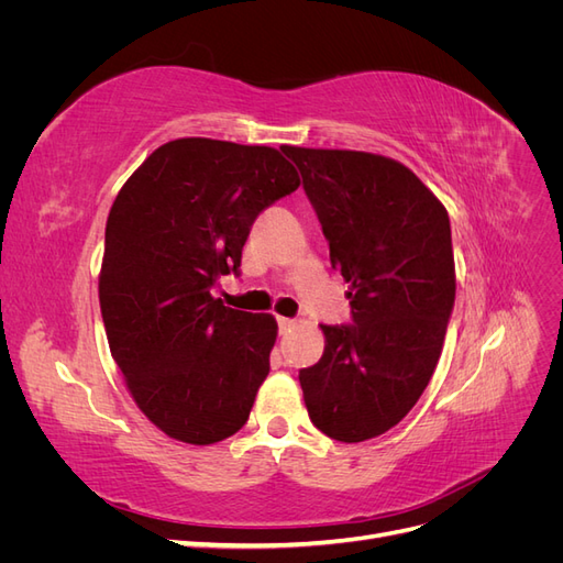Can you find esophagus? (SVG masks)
I'll use <instances>...</instances> for the list:
<instances>
[{
	"instance_id": "obj_1",
	"label": "esophagus",
	"mask_w": 563,
	"mask_h": 563,
	"mask_svg": "<svg viewBox=\"0 0 563 563\" xmlns=\"http://www.w3.org/2000/svg\"><path fill=\"white\" fill-rule=\"evenodd\" d=\"M277 323H279V333H288V331H291V329L296 327V321L288 319V317H279Z\"/></svg>"
}]
</instances>
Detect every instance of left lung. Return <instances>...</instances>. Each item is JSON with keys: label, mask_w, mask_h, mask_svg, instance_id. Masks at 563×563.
<instances>
[{"label": "left lung", "mask_w": 563, "mask_h": 563, "mask_svg": "<svg viewBox=\"0 0 563 563\" xmlns=\"http://www.w3.org/2000/svg\"><path fill=\"white\" fill-rule=\"evenodd\" d=\"M350 288V327H323L321 360L300 371L314 428L356 444L411 411L437 368L455 300L449 213L401 162L286 145Z\"/></svg>", "instance_id": "8db88e82"}]
</instances>
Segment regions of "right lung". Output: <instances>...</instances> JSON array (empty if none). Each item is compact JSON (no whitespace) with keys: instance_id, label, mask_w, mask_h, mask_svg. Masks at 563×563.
<instances>
[{"instance_id":"obj_1","label":"right lung","mask_w":563,"mask_h":563,"mask_svg":"<svg viewBox=\"0 0 563 563\" xmlns=\"http://www.w3.org/2000/svg\"><path fill=\"white\" fill-rule=\"evenodd\" d=\"M279 150L211 139L164 143L119 190L98 277L112 360L152 424L209 446L240 432L269 373L272 314L225 308L253 220L298 190Z\"/></svg>"}]
</instances>
